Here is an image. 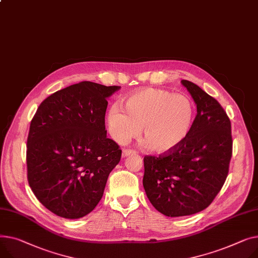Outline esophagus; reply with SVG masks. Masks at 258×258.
Masks as SVG:
<instances>
[{
  "label": "esophagus",
  "mask_w": 258,
  "mask_h": 258,
  "mask_svg": "<svg viewBox=\"0 0 258 258\" xmlns=\"http://www.w3.org/2000/svg\"><path fill=\"white\" fill-rule=\"evenodd\" d=\"M136 151H134V150H132V149H123L122 150V158H125V157H128V156H131V154H133V153H135Z\"/></svg>",
  "instance_id": "esophagus-1"
}]
</instances>
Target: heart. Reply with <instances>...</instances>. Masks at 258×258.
<instances>
[{
	"instance_id": "b5f03b06",
	"label": "heart",
	"mask_w": 258,
	"mask_h": 258,
	"mask_svg": "<svg viewBox=\"0 0 258 258\" xmlns=\"http://www.w3.org/2000/svg\"><path fill=\"white\" fill-rule=\"evenodd\" d=\"M108 113V128L112 138L123 144L143 128V140L148 149L160 154L181 145L192 131L195 107L190 97L164 89L139 90Z\"/></svg>"
}]
</instances>
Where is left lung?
Segmentation results:
<instances>
[{"mask_svg": "<svg viewBox=\"0 0 258 258\" xmlns=\"http://www.w3.org/2000/svg\"><path fill=\"white\" fill-rule=\"evenodd\" d=\"M181 84L197 107L190 135L173 151L144 158L145 193L167 217L207 209L225 182L232 154L231 124L224 109L196 84Z\"/></svg>", "mask_w": 258, "mask_h": 258, "instance_id": "left-lung-1", "label": "left lung"}]
</instances>
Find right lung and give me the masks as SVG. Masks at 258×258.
<instances>
[{
    "label": "right lung",
    "mask_w": 258,
    "mask_h": 258,
    "mask_svg": "<svg viewBox=\"0 0 258 258\" xmlns=\"http://www.w3.org/2000/svg\"><path fill=\"white\" fill-rule=\"evenodd\" d=\"M121 87L88 81L48 97L34 115L27 141L28 181L55 215L79 219L104 195L121 149L107 138V98Z\"/></svg>",
    "instance_id": "obj_1"
}]
</instances>
